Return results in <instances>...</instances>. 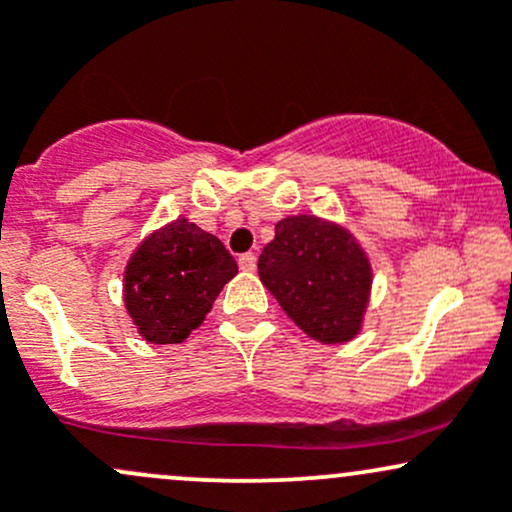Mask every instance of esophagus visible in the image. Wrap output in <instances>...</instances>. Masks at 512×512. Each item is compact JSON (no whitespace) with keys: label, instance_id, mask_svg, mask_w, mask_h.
Here are the masks:
<instances>
[{"label":"esophagus","instance_id":"obj_1","mask_svg":"<svg viewBox=\"0 0 512 512\" xmlns=\"http://www.w3.org/2000/svg\"><path fill=\"white\" fill-rule=\"evenodd\" d=\"M239 268L241 271H256V254H241L239 256Z\"/></svg>","mask_w":512,"mask_h":512}]
</instances>
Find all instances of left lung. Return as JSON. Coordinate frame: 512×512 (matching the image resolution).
<instances>
[{"instance_id":"8db88e82","label":"left lung","mask_w":512,"mask_h":512,"mask_svg":"<svg viewBox=\"0 0 512 512\" xmlns=\"http://www.w3.org/2000/svg\"><path fill=\"white\" fill-rule=\"evenodd\" d=\"M258 276L312 339L342 344L359 332L371 268L356 241L334 224L310 214L278 222L276 239L258 256Z\"/></svg>"}]
</instances>
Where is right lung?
I'll return each mask as SVG.
<instances>
[{
	"label": "right lung",
	"instance_id": "1",
	"mask_svg": "<svg viewBox=\"0 0 512 512\" xmlns=\"http://www.w3.org/2000/svg\"><path fill=\"white\" fill-rule=\"evenodd\" d=\"M236 271L217 236L175 219L148 236L126 266V310L146 342L178 344L200 327Z\"/></svg>",
	"mask_w": 512,
	"mask_h": 512
}]
</instances>
